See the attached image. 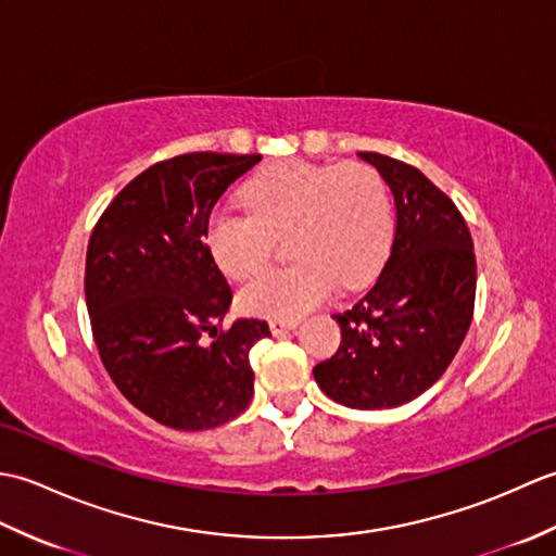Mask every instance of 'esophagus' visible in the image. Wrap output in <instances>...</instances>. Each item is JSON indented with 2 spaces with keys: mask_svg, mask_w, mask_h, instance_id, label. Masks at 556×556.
I'll list each match as a JSON object with an SVG mask.
<instances>
[{
  "mask_svg": "<svg viewBox=\"0 0 556 556\" xmlns=\"http://www.w3.org/2000/svg\"><path fill=\"white\" fill-rule=\"evenodd\" d=\"M296 327H299L296 320H271L269 323V329H271V334H275V337L287 334V332H291V329H296Z\"/></svg>",
  "mask_w": 556,
  "mask_h": 556,
  "instance_id": "1",
  "label": "esophagus"
}]
</instances>
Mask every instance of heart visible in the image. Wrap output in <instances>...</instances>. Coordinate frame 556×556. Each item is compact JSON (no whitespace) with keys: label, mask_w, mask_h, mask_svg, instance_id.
<instances>
[{"label":"heart","mask_w":556,"mask_h":556,"mask_svg":"<svg viewBox=\"0 0 556 556\" xmlns=\"http://www.w3.org/2000/svg\"><path fill=\"white\" fill-rule=\"evenodd\" d=\"M248 210L217 207L205 243L222 271L243 279L265 265L275 236H287V267L265 269L239 291L248 315L296 320L341 287L368 281L387 257L394 231L387 184L368 164L289 160L253 176Z\"/></svg>","instance_id":"b5f03b06"}]
</instances>
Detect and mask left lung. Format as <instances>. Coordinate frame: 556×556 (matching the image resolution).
<instances>
[{"label":"left lung","instance_id":"1","mask_svg":"<svg viewBox=\"0 0 556 556\" xmlns=\"http://www.w3.org/2000/svg\"><path fill=\"white\" fill-rule=\"evenodd\" d=\"M396 205L392 251L365 296L334 315L341 344L313 368L323 392L349 408H396L430 389L464 341L476 305L473 239L428 176L380 152H358Z\"/></svg>","mask_w":556,"mask_h":556}]
</instances>
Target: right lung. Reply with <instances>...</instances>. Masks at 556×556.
Segmentation results:
<instances>
[{
    "label": "right lung",
    "instance_id": "obj_1",
    "mask_svg": "<svg viewBox=\"0 0 556 556\" xmlns=\"http://www.w3.org/2000/svg\"><path fill=\"white\" fill-rule=\"evenodd\" d=\"M260 155L188 152L138 174L92 229L86 303L100 358L116 389L174 430H210L251 404L248 353L269 337L239 317L217 332L231 289L205 245V224ZM216 337L210 348L199 341Z\"/></svg>",
    "mask_w": 556,
    "mask_h": 556
}]
</instances>
